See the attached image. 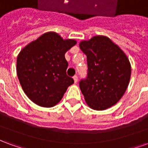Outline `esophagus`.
I'll return each instance as SVG.
<instances>
[{
  "instance_id": "esophagus-1",
  "label": "esophagus",
  "mask_w": 148,
  "mask_h": 148,
  "mask_svg": "<svg viewBox=\"0 0 148 148\" xmlns=\"http://www.w3.org/2000/svg\"><path fill=\"white\" fill-rule=\"evenodd\" d=\"M73 78H74V82H75V83H77V80H78V78H77V75H74V77H73Z\"/></svg>"
}]
</instances>
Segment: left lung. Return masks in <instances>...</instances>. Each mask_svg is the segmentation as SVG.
Here are the masks:
<instances>
[{
	"instance_id": "1",
	"label": "left lung",
	"mask_w": 148,
	"mask_h": 148,
	"mask_svg": "<svg viewBox=\"0 0 148 148\" xmlns=\"http://www.w3.org/2000/svg\"><path fill=\"white\" fill-rule=\"evenodd\" d=\"M79 47L87 57V77L79 82L87 105L95 110L109 109L127 90L132 71L129 60L116 44L103 36L82 41Z\"/></svg>"
}]
</instances>
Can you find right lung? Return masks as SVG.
Returning <instances> with one entry per match:
<instances>
[{"label":"right lung","mask_w":148,"mask_h":148,"mask_svg":"<svg viewBox=\"0 0 148 148\" xmlns=\"http://www.w3.org/2000/svg\"><path fill=\"white\" fill-rule=\"evenodd\" d=\"M55 32H47L27 44L19 53L16 72L28 98L42 107L58 104L74 79L66 75L65 54L76 44Z\"/></svg>","instance_id":"obj_1"}]
</instances>
